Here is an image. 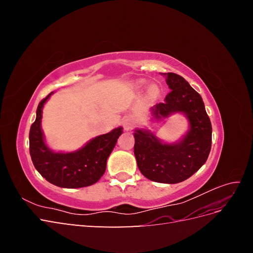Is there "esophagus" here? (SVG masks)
<instances>
[{
    "label": "esophagus",
    "instance_id": "34e87169",
    "mask_svg": "<svg viewBox=\"0 0 253 253\" xmlns=\"http://www.w3.org/2000/svg\"><path fill=\"white\" fill-rule=\"evenodd\" d=\"M122 124H124V126L126 127V129H128L129 127H131V126H132L131 121L127 120V119H125L124 121H122Z\"/></svg>",
    "mask_w": 253,
    "mask_h": 253
}]
</instances>
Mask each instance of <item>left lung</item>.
I'll return each instance as SVG.
<instances>
[{"label":"left lung","mask_w":253,"mask_h":253,"mask_svg":"<svg viewBox=\"0 0 253 253\" xmlns=\"http://www.w3.org/2000/svg\"><path fill=\"white\" fill-rule=\"evenodd\" d=\"M165 75L171 91L164 102L152 106V120L179 113L187 117L189 129L180 140L168 143L148 128H136L134 154L138 169L148 179L177 183L188 179L206 163L211 150L212 126L201 95L181 76Z\"/></svg>","instance_id":"8db88e82"}]
</instances>
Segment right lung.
I'll use <instances>...</instances> for the list:
<instances>
[{
	"instance_id": "add662e5",
	"label": "right lung",
	"mask_w": 253,
	"mask_h": 253,
	"mask_svg": "<svg viewBox=\"0 0 253 253\" xmlns=\"http://www.w3.org/2000/svg\"><path fill=\"white\" fill-rule=\"evenodd\" d=\"M53 91L38 105L37 116L29 131V153L34 166L43 177L61 188H83L94 185L106 169L108 160L122 127L90 139L77 151L55 152L45 143L41 128L43 106Z\"/></svg>"
}]
</instances>
